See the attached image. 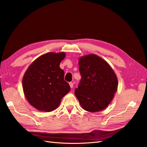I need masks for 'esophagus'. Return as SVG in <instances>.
Here are the masks:
<instances>
[{
    "label": "esophagus",
    "mask_w": 147,
    "mask_h": 147,
    "mask_svg": "<svg viewBox=\"0 0 147 147\" xmlns=\"http://www.w3.org/2000/svg\"><path fill=\"white\" fill-rule=\"evenodd\" d=\"M69 85H70V86L71 88H72L73 86H74V84H73L72 82H70V83H69Z\"/></svg>",
    "instance_id": "1"
}]
</instances>
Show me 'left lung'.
Listing matches in <instances>:
<instances>
[{"label":"left lung","instance_id":"1","mask_svg":"<svg viewBox=\"0 0 147 147\" xmlns=\"http://www.w3.org/2000/svg\"><path fill=\"white\" fill-rule=\"evenodd\" d=\"M78 64L82 79L75 94L82 107L90 112L104 110L117 91L116 74L107 62L96 55L81 56Z\"/></svg>","mask_w":147,"mask_h":147}]
</instances>
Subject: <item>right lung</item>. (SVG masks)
I'll list each match as a JSON object with an SVG mask.
<instances>
[{
	"label": "right lung",
	"mask_w": 147,
	"mask_h": 147,
	"mask_svg": "<svg viewBox=\"0 0 147 147\" xmlns=\"http://www.w3.org/2000/svg\"><path fill=\"white\" fill-rule=\"evenodd\" d=\"M65 57L64 52L47 53L29 66L23 78L24 96L34 108L43 112L57 109L61 99L70 90L59 67Z\"/></svg>",
	"instance_id": "add662e5"
}]
</instances>
